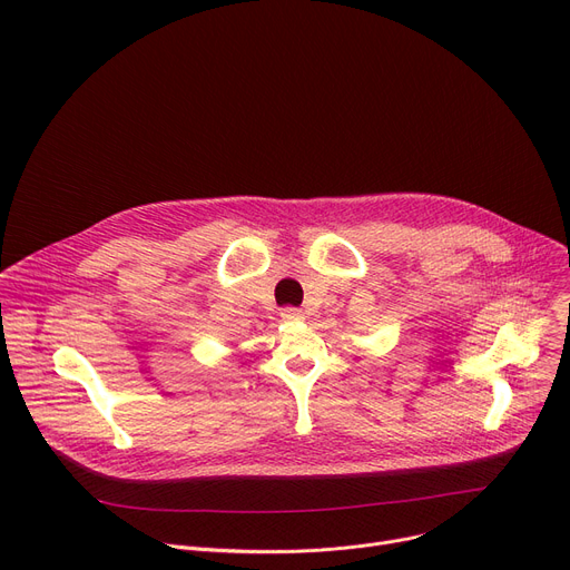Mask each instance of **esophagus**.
<instances>
[{"label": "esophagus", "mask_w": 570, "mask_h": 570, "mask_svg": "<svg viewBox=\"0 0 570 570\" xmlns=\"http://www.w3.org/2000/svg\"><path fill=\"white\" fill-rule=\"evenodd\" d=\"M279 314L284 321H303L305 318L303 309H297V307H284Z\"/></svg>", "instance_id": "34e87169"}]
</instances>
